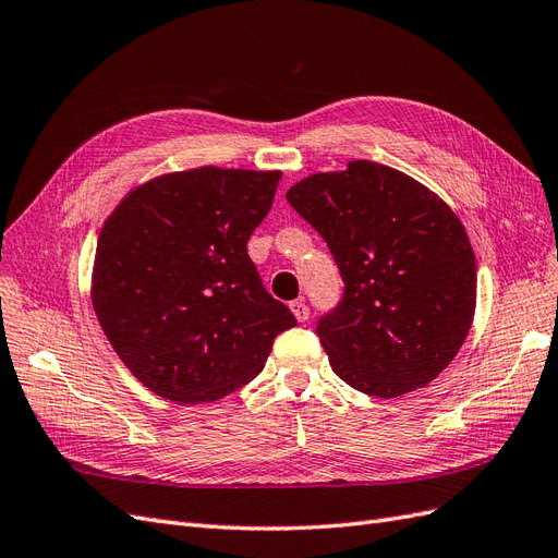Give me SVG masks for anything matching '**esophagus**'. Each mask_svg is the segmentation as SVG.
<instances>
[{"label": "esophagus", "instance_id": "esophagus-1", "mask_svg": "<svg viewBox=\"0 0 558 558\" xmlns=\"http://www.w3.org/2000/svg\"><path fill=\"white\" fill-rule=\"evenodd\" d=\"M291 312L295 314L298 320H307L310 318V307L305 305V300H293L291 302Z\"/></svg>", "mask_w": 558, "mask_h": 558}]
</instances>
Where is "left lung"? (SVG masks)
Wrapping results in <instances>:
<instances>
[{
	"label": "left lung",
	"mask_w": 558,
	"mask_h": 558,
	"mask_svg": "<svg viewBox=\"0 0 558 558\" xmlns=\"http://www.w3.org/2000/svg\"><path fill=\"white\" fill-rule=\"evenodd\" d=\"M324 238L344 281L316 335L335 375L398 398L451 363L475 316V253L445 202L393 167L353 160L286 193Z\"/></svg>",
	"instance_id": "obj_1"
}]
</instances>
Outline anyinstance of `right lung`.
<instances>
[{
    "instance_id": "right-lung-1",
    "label": "right lung",
    "mask_w": 558,
    "mask_h": 558,
    "mask_svg": "<svg viewBox=\"0 0 558 558\" xmlns=\"http://www.w3.org/2000/svg\"><path fill=\"white\" fill-rule=\"evenodd\" d=\"M279 179L221 167L165 174L107 218L93 307L113 351L160 398L195 404L238 391L298 324L246 251Z\"/></svg>"
}]
</instances>
